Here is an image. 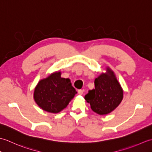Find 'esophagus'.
Instances as JSON below:
<instances>
[{
    "instance_id": "obj_1",
    "label": "esophagus",
    "mask_w": 152,
    "mask_h": 152,
    "mask_svg": "<svg viewBox=\"0 0 152 152\" xmlns=\"http://www.w3.org/2000/svg\"><path fill=\"white\" fill-rule=\"evenodd\" d=\"M83 90H82V89H80V90H78V94H79V95H80L83 94Z\"/></svg>"
}]
</instances>
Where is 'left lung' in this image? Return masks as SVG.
Segmentation results:
<instances>
[{
  "label": "left lung",
  "mask_w": 152,
  "mask_h": 152,
  "mask_svg": "<svg viewBox=\"0 0 152 152\" xmlns=\"http://www.w3.org/2000/svg\"><path fill=\"white\" fill-rule=\"evenodd\" d=\"M95 88L85 96L93 112L99 115L110 114L118 107L124 98V90L110 68L106 67L95 79Z\"/></svg>",
  "instance_id": "8db88e82"
}]
</instances>
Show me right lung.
<instances>
[{"mask_svg": "<svg viewBox=\"0 0 152 152\" xmlns=\"http://www.w3.org/2000/svg\"><path fill=\"white\" fill-rule=\"evenodd\" d=\"M61 71L40 80L34 89L33 98L44 111L57 114L65 108L77 93L69 78H61Z\"/></svg>", "mask_w": 152, "mask_h": 152, "instance_id": "1", "label": "right lung"}]
</instances>
